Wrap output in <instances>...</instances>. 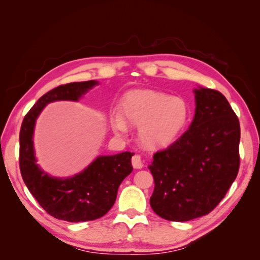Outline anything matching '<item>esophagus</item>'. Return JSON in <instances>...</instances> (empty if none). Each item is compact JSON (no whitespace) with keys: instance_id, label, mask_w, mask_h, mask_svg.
Masks as SVG:
<instances>
[{"instance_id":"esophagus-1","label":"esophagus","mask_w":260,"mask_h":260,"mask_svg":"<svg viewBox=\"0 0 260 260\" xmlns=\"http://www.w3.org/2000/svg\"><path fill=\"white\" fill-rule=\"evenodd\" d=\"M132 165H133V168L136 170H140L144 167V164H143V161L140 155H134L132 157Z\"/></svg>"}]
</instances>
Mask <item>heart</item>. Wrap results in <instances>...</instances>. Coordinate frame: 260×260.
Masks as SVG:
<instances>
[{"label": "heart", "mask_w": 260, "mask_h": 260, "mask_svg": "<svg viewBox=\"0 0 260 260\" xmlns=\"http://www.w3.org/2000/svg\"><path fill=\"white\" fill-rule=\"evenodd\" d=\"M120 114H114L110 126L116 135H125L127 124L139 127L140 144L150 151L169 147L178 141L190 123L191 108L183 98L150 89L126 92Z\"/></svg>", "instance_id": "1"}]
</instances>
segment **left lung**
I'll return each instance as SVG.
<instances>
[{
  "label": "left lung",
  "mask_w": 260,
  "mask_h": 260,
  "mask_svg": "<svg viewBox=\"0 0 260 260\" xmlns=\"http://www.w3.org/2000/svg\"><path fill=\"white\" fill-rule=\"evenodd\" d=\"M196 112L191 125L167 150L154 154L148 165L154 212L184 222L206 215L218 206L239 170L240 125L221 92L193 89Z\"/></svg>",
  "instance_id": "1"
}]
</instances>
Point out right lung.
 Segmentation results:
<instances>
[{"mask_svg":"<svg viewBox=\"0 0 260 260\" xmlns=\"http://www.w3.org/2000/svg\"><path fill=\"white\" fill-rule=\"evenodd\" d=\"M99 85L97 80L56 87L45 93L25 115L20 131V170L24 183L39 204L52 217L68 222L90 221L114 206L121 182L129 175L134 153L99 155L81 172L68 178L52 176L37 162L33 137L37 119L48 104L78 102Z\"/></svg>","mask_w":260,"mask_h":260,"instance_id":"add662e5","label":"right lung"}]
</instances>
